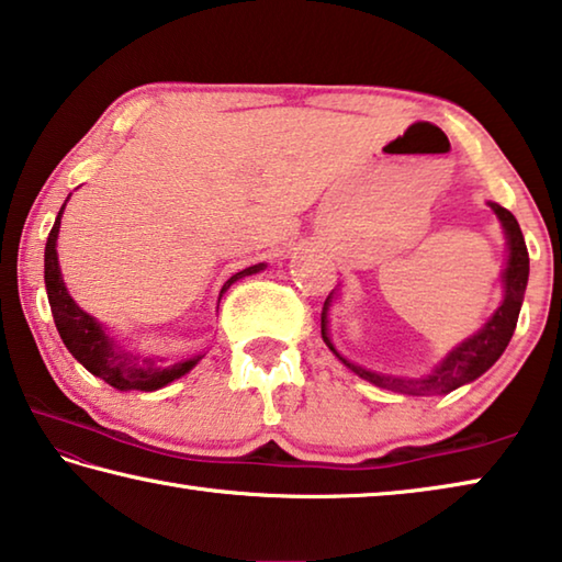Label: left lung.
I'll return each instance as SVG.
<instances>
[{"instance_id":"1","label":"left lung","mask_w":562,"mask_h":562,"mask_svg":"<svg viewBox=\"0 0 562 562\" xmlns=\"http://www.w3.org/2000/svg\"><path fill=\"white\" fill-rule=\"evenodd\" d=\"M491 207L501 217L503 227H506L510 255H508V268L503 272V280H506V300H503V304L496 310V315L488 319V325L483 327L479 335L465 339L461 347H456L451 355L434 369V374L424 379L386 376V374H376V372H369V369L351 364V361L339 357V351L331 347V341L327 337V304H329V297H327L325 310H322V339L327 341V347L335 351L341 361H345L351 372L359 374L361 379H367V382H372L382 389H392V392H398V394L431 396V394H449L461 384L473 382L475 376H481L488 367L496 364V359L503 355V349L508 347L513 329H516L522 294H526V284H528L530 262H528V247H526V240H522V233L516 217H513V213L506 211V207H501L498 203H491Z\"/></svg>"}]
</instances>
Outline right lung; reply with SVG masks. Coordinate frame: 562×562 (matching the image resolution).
<instances>
[{
  "instance_id": "1",
  "label": "right lung",
  "mask_w": 562,
  "mask_h": 562,
  "mask_svg": "<svg viewBox=\"0 0 562 562\" xmlns=\"http://www.w3.org/2000/svg\"><path fill=\"white\" fill-rule=\"evenodd\" d=\"M61 211L56 215V223L52 227L49 237H46L44 282H46V294H49L54 325L59 329V337L64 339V345L71 351L74 359H79L93 376L103 379V382L111 384L113 389H119V392H133V389H136V392H154V389L166 386L173 382V379L190 372V369L201 361V357L178 361V364H170V367L158 364V361L146 359V357L140 359L126 349H119L106 331L97 325V319L76 307L74 300L69 297V292L64 288L59 260H56V235H59ZM260 270L262 265H252V268L235 272L233 278L223 284V292L231 288L235 280Z\"/></svg>"
}]
</instances>
